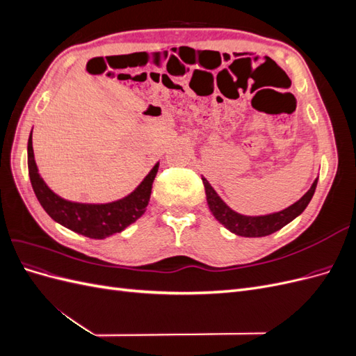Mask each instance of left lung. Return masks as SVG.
I'll return each mask as SVG.
<instances>
[{"instance_id":"obj_1","label":"left lung","mask_w":356,"mask_h":356,"mask_svg":"<svg viewBox=\"0 0 356 356\" xmlns=\"http://www.w3.org/2000/svg\"><path fill=\"white\" fill-rule=\"evenodd\" d=\"M204 193H207V202L208 207L218 222H221L225 229L230 230L232 233L243 236V238H263V236H268L277 230H281L284 225L297 218L298 215L303 212L309 202L314 197V193L316 190L318 178L314 181V184L305 193L296 203L291 204V207L266 213V215H243L233 211L227 203H225L218 193L213 190V187L209 184V181L202 177Z\"/></svg>"}]
</instances>
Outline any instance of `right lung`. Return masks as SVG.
<instances>
[{
    "label": "right lung",
    "instance_id": "obj_1",
    "mask_svg": "<svg viewBox=\"0 0 356 356\" xmlns=\"http://www.w3.org/2000/svg\"><path fill=\"white\" fill-rule=\"evenodd\" d=\"M28 170L31 186L49 217L75 233L90 239H105L123 232L127 225L143 217L152 196L159 161L131 195L110 203H80L58 196L38 174L32 148V132L28 139Z\"/></svg>",
    "mask_w": 356,
    "mask_h": 356
}]
</instances>
